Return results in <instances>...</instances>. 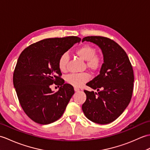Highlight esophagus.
<instances>
[{
  "mask_svg": "<svg viewBox=\"0 0 150 150\" xmlns=\"http://www.w3.org/2000/svg\"><path fill=\"white\" fill-rule=\"evenodd\" d=\"M74 91H75L76 92H78V91H79V88H77V87H74Z\"/></svg>",
  "mask_w": 150,
  "mask_h": 150,
  "instance_id": "1",
  "label": "esophagus"
}]
</instances>
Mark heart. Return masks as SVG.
<instances>
[{
	"label": "heart",
	"instance_id": "1",
	"mask_svg": "<svg viewBox=\"0 0 150 150\" xmlns=\"http://www.w3.org/2000/svg\"><path fill=\"white\" fill-rule=\"evenodd\" d=\"M97 50L89 44H84L76 50L75 54L83 60L86 61V67L92 72H98L101 69L103 65V58L101 55L97 54ZM69 55L64 53L59 56L58 67L62 72L67 71V66L69 62ZM90 79V76L86 72L80 74H72L67 77V81L71 85L78 87Z\"/></svg>",
	"mask_w": 150,
	"mask_h": 150
}]
</instances>
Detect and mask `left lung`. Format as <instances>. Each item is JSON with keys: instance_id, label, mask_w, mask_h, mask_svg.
I'll return each instance as SVG.
<instances>
[{"instance_id": "obj_1", "label": "left lung", "mask_w": 150, "mask_h": 150, "mask_svg": "<svg viewBox=\"0 0 150 150\" xmlns=\"http://www.w3.org/2000/svg\"><path fill=\"white\" fill-rule=\"evenodd\" d=\"M94 43L102 50L104 63L100 74L86 85L98 92L85 90L83 112L91 121L101 125L115 121L131 101L134 75L125 50L112 40L99 36H86L82 42Z\"/></svg>"}]
</instances>
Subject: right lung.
<instances>
[{"label":"right lung","instance_id":"right-lung-1","mask_svg":"<svg viewBox=\"0 0 150 150\" xmlns=\"http://www.w3.org/2000/svg\"><path fill=\"white\" fill-rule=\"evenodd\" d=\"M81 41L77 36L51 38L34 43L23 51L13 72V85L23 110L33 121L48 125L60 118L74 94L61 78L59 56ZM61 86L53 93L50 86Z\"/></svg>","mask_w":150,"mask_h":150}]
</instances>
